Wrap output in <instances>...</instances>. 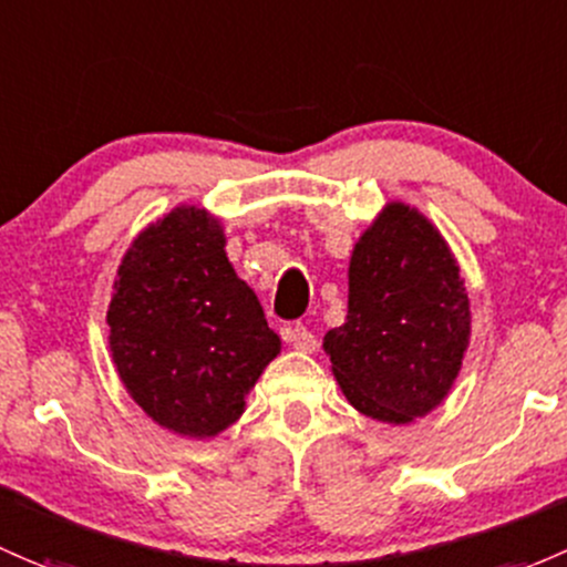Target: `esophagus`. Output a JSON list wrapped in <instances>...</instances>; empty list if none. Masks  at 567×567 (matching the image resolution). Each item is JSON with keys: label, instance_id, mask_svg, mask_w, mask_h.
I'll list each match as a JSON object with an SVG mask.
<instances>
[{"label": "esophagus", "instance_id": "1", "mask_svg": "<svg viewBox=\"0 0 567 567\" xmlns=\"http://www.w3.org/2000/svg\"><path fill=\"white\" fill-rule=\"evenodd\" d=\"M282 333H285V342H290L296 350H301V353H312V350L318 348V339H315V333L303 323L290 326V329H285Z\"/></svg>", "mask_w": 567, "mask_h": 567}]
</instances>
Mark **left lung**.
I'll return each mask as SVG.
<instances>
[{
    "label": "left lung",
    "instance_id": "left-lung-1",
    "mask_svg": "<svg viewBox=\"0 0 567 567\" xmlns=\"http://www.w3.org/2000/svg\"><path fill=\"white\" fill-rule=\"evenodd\" d=\"M467 337L449 244L415 208L391 204L355 244L348 318L323 342L344 396L389 424L426 415L456 380Z\"/></svg>",
    "mask_w": 567,
    "mask_h": 567
}]
</instances>
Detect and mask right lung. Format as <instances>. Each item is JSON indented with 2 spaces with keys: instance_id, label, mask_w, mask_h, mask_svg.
I'll use <instances>...</instances> for the list:
<instances>
[{
  "instance_id": "right-lung-1",
  "label": "right lung",
  "mask_w": 567,
  "mask_h": 567,
  "mask_svg": "<svg viewBox=\"0 0 567 567\" xmlns=\"http://www.w3.org/2000/svg\"><path fill=\"white\" fill-rule=\"evenodd\" d=\"M113 288L111 353L130 396L189 437L234 424L279 337L236 277L217 219L187 206L148 225Z\"/></svg>"
}]
</instances>
